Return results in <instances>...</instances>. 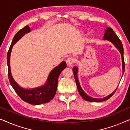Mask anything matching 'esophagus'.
<instances>
[{
    "label": "esophagus",
    "mask_w": 130,
    "mask_h": 130,
    "mask_svg": "<svg viewBox=\"0 0 130 130\" xmlns=\"http://www.w3.org/2000/svg\"><path fill=\"white\" fill-rule=\"evenodd\" d=\"M74 61H75V60H74V58L73 57H69L66 60L67 64V66H72L74 63Z\"/></svg>",
    "instance_id": "34e87169"
}]
</instances>
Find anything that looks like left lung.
<instances>
[{"instance_id": "left-lung-1", "label": "left lung", "mask_w": 130, "mask_h": 130, "mask_svg": "<svg viewBox=\"0 0 130 130\" xmlns=\"http://www.w3.org/2000/svg\"><path fill=\"white\" fill-rule=\"evenodd\" d=\"M105 32L104 37V40H108L109 41H111L112 43L115 47L118 50L120 51L121 54V58H122V73L124 74V70H125V63H124V48L123 46H122V42L121 41V40L119 39V38L117 36L116 34L114 32V31H113V29L111 28L107 27ZM73 72L74 73V79H75V81L76 83V86H77L78 91L80 95L83 98V99L85 101H89V102H102V101H104L107 100V99H109L113 94L115 93V91H116L117 89L115 90L114 92H113L111 94H110L109 95L101 99H98V98H92L87 95L86 93H85V92L83 91L80 85L79 80L77 78V72H78V68L76 66H74L73 68Z\"/></svg>"}]
</instances>
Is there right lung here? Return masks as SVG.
<instances>
[{
  "label": "right lung",
  "instance_id": "obj_1",
  "mask_svg": "<svg viewBox=\"0 0 130 130\" xmlns=\"http://www.w3.org/2000/svg\"><path fill=\"white\" fill-rule=\"evenodd\" d=\"M30 31L31 29L29 26H25L22 29L19 30L13 37L7 54L8 77L12 88L23 101L32 105H40L50 102L54 98L57 88L58 76L62 71L66 67L67 65L66 62L63 61L58 66L53 69L50 73L47 82L43 86L33 89H24L19 86V85L14 80L10 72V54L14 44L20 40L25 34L29 32Z\"/></svg>",
  "mask_w": 130,
  "mask_h": 130
}]
</instances>
